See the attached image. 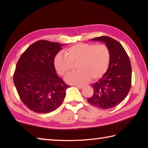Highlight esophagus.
Wrapping results in <instances>:
<instances>
[{
  "label": "esophagus",
  "instance_id": "1",
  "mask_svg": "<svg viewBox=\"0 0 148 148\" xmlns=\"http://www.w3.org/2000/svg\"><path fill=\"white\" fill-rule=\"evenodd\" d=\"M76 86V87H77V88L80 89H82V88H83V87H84L83 86Z\"/></svg>",
  "mask_w": 148,
  "mask_h": 148
}]
</instances>
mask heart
<instances>
[{"label":"heart","instance_id":"heart-1","mask_svg":"<svg viewBox=\"0 0 148 148\" xmlns=\"http://www.w3.org/2000/svg\"><path fill=\"white\" fill-rule=\"evenodd\" d=\"M111 55L106 46L100 44H77L65 51V56L59 53L54 59V66L62 76L69 74L72 64H78V72L69 74L65 78L67 84L82 86L91 80L99 79L108 69Z\"/></svg>","mask_w":148,"mask_h":148}]
</instances>
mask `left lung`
<instances>
[{
  "instance_id": "8db88e82",
  "label": "left lung",
  "mask_w": 148,
  "mask_h": 148,
  "mask_svg": "<svg viewBox=\"0 0 148 148\" xmlns=\"http://www.w3.org/2000/svg\"><path fill=\"white\" fill-rule=\"evenodd\" d=\"M91 40L106 44L111 59L107 72L92 86L93 95L87 101L99 108H112L123 101L131 89V62L121 44L111 37L102 36Z\"/></svg>"
}]
</instances>
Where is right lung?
<instances>
[{
  "label": "right lung",
  "instance_id": "add662e5",
  "mask_svg": "<svg viewBox=\"0 0 148 148\" xmlns=\"http://www.w3.org/2000/svg\"><path fill=\"white\" fill-rule=\"evenodd\" d=\"M57 42L38 40L20 57L14 83L20 99L32 111L47 114L61 106L70 87L56 73L54 59L62 49Z\"/></svg>",
  "mask_w": 148,
  "mask_h": 148
}]
</instances>
